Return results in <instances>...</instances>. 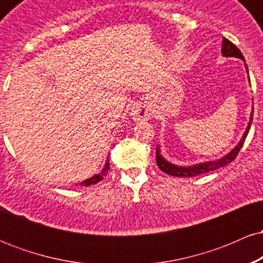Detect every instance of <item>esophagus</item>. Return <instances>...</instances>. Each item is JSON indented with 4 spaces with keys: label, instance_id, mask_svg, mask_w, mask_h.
<instances>
[{
    "label": "esophagus",
    "instance_id": "esophagus-1",
    "mask_svg": "<svg viewBox=\"0 0 263 263\" xmlns=\"http://www.w3.org/2000/svg\"><path fill=\"white\" fill-rule=\"evenodd\" d=\"M132 117L136 121H147L149 119V111L144 105H135L132 107Z\"/></svg>",
    "mask_w": 263,
    "mask_h": 263
}]
</instances>
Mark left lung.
Listing matches in <instances>:
<instances>
[{"instance_id": "8db88e82", "label": "left lung", "mask_w": 263, "mask_h": 263, "mask_svg": "<svg viewBox=\"0 0 263 263\" xmlns=\"http://www.w3.org/2000/svg\"><path fill=\"white\" fill-rule=\"evenodd\" d=\"M221 54L226 58H230V57H235V58H238L241 60H243L245 62V58H243L242 53L238 50V48L236 47L235 44H232L229 39L224 38L222 39V47H221ZM246 66V70H247V65ZM249 71V70H247ZM252 116H253V112H251V116H250V121H249V125H247L246 127V131L243 132L242 135V138H241L240 142L236 144V146L232 148L230 152L228 153V155L222 157V158L220 159H215V161H208V162H203V163H198V164H194V165H188V167H183V165H177V164H173V163L168 162L167 159L164 158L161 155V149H159V146H157V149H156V162H157V165L159 167V170L164 172V173L170 174V176H173V177H195V176H199V174H204V173H208V172H211V171H215V170H219V168L224 167V165L229 164V163H231L234 161L235 158H236V156L238 155V152H240L241 147H242L243 142H245L246 137H247V134H249L250 131V127H251V123H252Z\"/></svg>"}]
</instances>
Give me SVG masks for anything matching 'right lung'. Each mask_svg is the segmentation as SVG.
Returning <instances> with one entry per match:
<instances>
[{"mask_svg":"<svg viewBox=\"0 0 263 263\" xmlns=\"http://www.w3.org/2000/svg\"><path fill=\"white\" fill-rule=\"evenodd\" d=\"M108 170H110V163H108V159H107V161L105 162L104 168H102L100 173L95 174V176H92L91 178H87V179L83 180V182L79 183V184H80L81 186H89V185H92V184H96L98 182H100L102 178L106 176Z\"/></svg>","mask_w":263,"mask_h":263,"instance_id":"1","label":"right lung"}]
</instances>
